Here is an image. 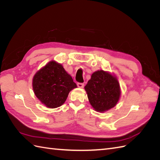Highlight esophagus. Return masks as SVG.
Returning a JSON list of instances; mask_svg holds the SVG:
<instances>
[{
	"label": "esophagus",
	"instance_id": "34e87169",
	"mask_svg": "<svg viewBox=\"0 0 160 160\" xmlns=\"http://www.w3.org/2000/svg\"><path fill=\"white\" fill-rule=\"evenodd\" d=\"M77 86H78V88H83L84 84L81 83H77Z\"/></svg>",
	"mask_w": 160,
	"mask_h": 160
}]
</instances>
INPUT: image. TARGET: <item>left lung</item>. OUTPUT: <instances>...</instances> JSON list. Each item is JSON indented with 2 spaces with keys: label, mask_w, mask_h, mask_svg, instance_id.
<instances>
[{
  "label": "left lung",
  "mask_w": 160,
  "mask_h": 160,
  "mask_svg": "<svg viewBox=\"0 0 160 160\" xmlns=\"http://www.w3.org/2000/svg\"><path fill=\"white\" fill-rule=\"evenodd\" d=\"M85 90L92 108L100 113L114 108L121 96L117 77L103 70H98L91 75Z\"/></svg>",
  "instance_id": "8db88e82"
}]
</instances>
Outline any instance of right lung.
<instances>
[{"instance_id": "right-lung-1", "label": "right lung", "mask_w": 160, "mask_h": 160, "mask_svg": "<svg viewBox=\"0 0 160 160\" xmlns=\"http://www.w3.org/2000/svg\"><path fill=\"white\" fill-rule=\"evenodd\" d=\"M32 89L38 99L48 108L63 104L69 92L77 86L63 66L51 61L38 70L32 78Z\"/></svg>"}]
</instances>
